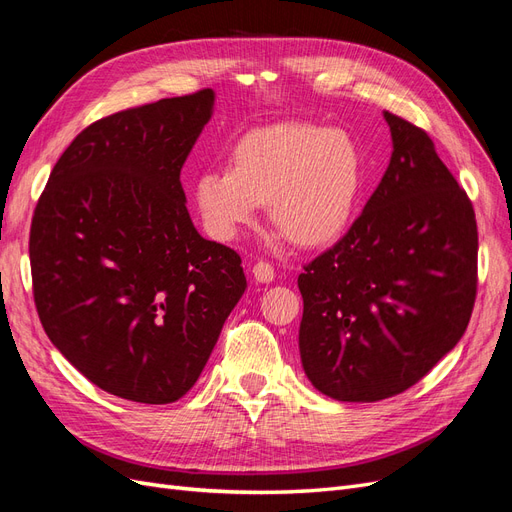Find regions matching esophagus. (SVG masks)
<instances>
[{
	"label": "esophagus",
	"mask_w": 512,
	"mask_h": 512,
	"mask_svg": "<svg viewBox=\"0 0 512 512\" xmlns=\"http://www.w3.org/2000/svg\"><path fill=\"white\" fill-rule=\"evenodd\" d=\"M252 273L256 277V282H273V275H275L271 262H267V260H258L252 267Z\"/></svg>",
	"instance_id": "obj_1"
}]
</instances>
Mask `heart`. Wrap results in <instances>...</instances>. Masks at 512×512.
Instances as JSON below:
<instances>
[{"label": "heart", "instance_id": "1", "mask_svg": "<svg viewBox=\"0 0 512 512\" xmlns=\"http://www.w3.org/2000/svg\"><path fill=\"white\" fill-rule=\"evenodd\" d=\"M361 188L363 156L350 134L290 121L243 134L228 168L196 179L194 198L207 230L222 241L267 205L286 241L318 247L348 226Z\"/></svg>", "mask_w": 512, "mask_h": 512}]
</instances>
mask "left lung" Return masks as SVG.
Masks as SVG:
<instances>
[{"label":"left lung","instance_id":"obj_1","mask_svg":"<svg viewBox=\"0 0 512 512\" xmlns=\"http://www.w3.org/2000/svg\"><path fill=\"white\" fill-rule=\"evenodd\" d=\"M384 119L393 156L380 185L299 275L301 363L339 401H378L423 380L457 346L476 301L472 200L423 128Z\"/></svg>","mask_w":512,"mask_h":512}]
</instances>
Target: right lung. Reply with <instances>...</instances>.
Instances as JSON below:
<instances>
[{"instance_id":"right-lung-1","label":"right lung","mask_w":512,"mask_h":512,"mask_svg":"<svg viewBox=\"0 0 512 512\" xmlns=\"http://www.w3.org/2000/svg\"><path fill=\"white\" fill-rule=\"evenodd\" d=\"M213 100L200 89L94 121L34 209L46 335L89 382L138 404L192 389L247 286L241 256L198 235L179 179Z\"/></svg>"}]
</instances>
